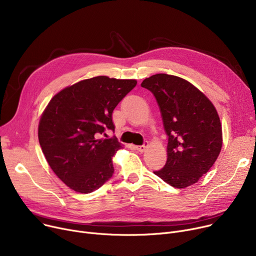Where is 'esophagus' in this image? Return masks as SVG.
I'll use <instances>...</instances> for the list:
<instances>
[{"instance_id": "esophagus-1", "label": "esophagus", "mask_w": 256, "mask_h": 256, "mask_svg": "<svg viewBox=\"0 0 256 256\" xmlns=\"http://www.w3.org/2000/svg\"><path fill=\"white\" fill-rule=\"evenodd\" d=\"M147 146H148V142H144V144H143V145H138V146H136V149H137V150H138V151H140V152H144V151L146 150Z\"/></svg>"}]
</instances>
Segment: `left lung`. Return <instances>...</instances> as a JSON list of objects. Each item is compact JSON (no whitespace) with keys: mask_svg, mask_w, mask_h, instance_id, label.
Returning a JSON list of instances; mask_svg holds the SVG:
<instances>
[{"mask_svg":"<svg viewBox=\"0 0 256 256\" xmlns=\"http://www.w3.org/2000/svg\"><path fill=\"white\" fill-rule=\"evenodd\" d=\"M141 86L156 96L168 134V160L154 171L176 188L198 182L216 162L222 147V130L211 100L188 81L156 74Z\"/></svg>","mask_w":256,"mask_h":256,"instance_id":"1","label":"left lung"}]
</instances>
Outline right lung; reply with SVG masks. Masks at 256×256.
I'll return each mask as SVG.
<instances>
[{
	"mask_svg": "<svg viewBox=\"0 0 256 256\" xmlns=\"http://www.w3.org/2000/svg\"><path fill=\"white\" fill-rule=\"evenodd\" d=\"M137 84L134 79L98 76L66 88L50 100L38 128L39 143L56 175L71 190L90 194L114 173L116 138L98 139L115 130L112 113Z\"/></svg>",
	"mask_w": 256,
	"mask_h": 256,
	"instance_id": "add662e5",
	"label": "right lung"
}]
</instances>
